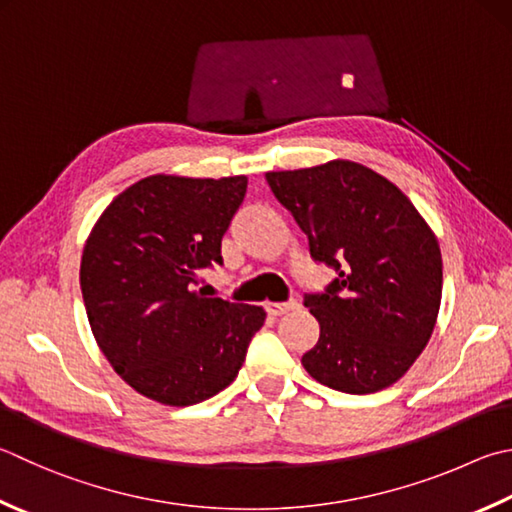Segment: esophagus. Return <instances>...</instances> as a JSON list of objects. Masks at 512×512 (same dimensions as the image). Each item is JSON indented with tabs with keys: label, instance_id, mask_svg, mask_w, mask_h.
I'll return each instance as SVG.
<instances>
[{
	"label": "esophagus",
	"instance_id": "34e87169",
	"mask_svg": "<svg viewBox=\"0 0 512 512\" xmlns=\"http://www.w3.org/2000/svg\"><path fill=\"white\" fill-rule=\"evenodd\" d=\"M296 307H298V303H296V301H285V303H269V305H267V312L272 314V316H283V314L294 312Z\"/></svg>",
	"mask_w": 512,
	"mask_h": 512
}]
</instances>
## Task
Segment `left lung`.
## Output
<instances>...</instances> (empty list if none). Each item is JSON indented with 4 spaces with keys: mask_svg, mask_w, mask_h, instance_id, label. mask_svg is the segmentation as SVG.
I'll return each mask as SVG.
<instances>
[{
    "mask_svg": "<svg viewBox=\"0 0 512 512\" xmlns=\"http://www.w3.org/2000/svg\"><path fill=\"white\" fill-rule=\"evenodd\" d=\"M274 196L336 269L305 305L321 334L303 368L327 388L370 394L397 383L435 330L443 265L435 231L388 178L352 160L269 171Z\"/></svg>",
    "mask_w": 512,
    "mask_h": 512,
    "instance_id": "1",
    "label": "left lung"
}]
</instances>
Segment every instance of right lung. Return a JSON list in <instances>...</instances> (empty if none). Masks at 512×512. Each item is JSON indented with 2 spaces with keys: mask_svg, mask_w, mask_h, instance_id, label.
<instances>
[{
  "mask_svg": "<svg viewBox=\"0 0 512 512\" xmlns=\"http://www.w3.org/2000/svg\"><path fill=\"white\" fill-rule=\"evenodd\" d=\"M245 191V176L156 173L115 196L86 238L80 287L91 332L142 397L194 406L243 368L265 310L196 285L202 269L223 263V236Z\"/></svg>",
  "mask_w": 512,
  "mask_h": 512,
  "instance_id": "right-lung-1",
  "label": "right lung"
}]
</instances>
